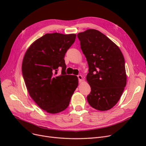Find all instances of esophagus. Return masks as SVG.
I'll return each instance as SVG.
<instances>
[{"label": "esophagus", "instance_id": "34e87169", "mask_svg": "<svg viewBox=\"0 0 146 146\" xmlns=\"http://www.w3.org/2000/svg\"><path fill=\"white\" fill-rule=\"evenodd\" d=\"M78 79H79V83H81L82 82V79H83V78H82V75H78Z\"/></svg>", "mask_w": 146, "mask_h": 146}]
</instances>
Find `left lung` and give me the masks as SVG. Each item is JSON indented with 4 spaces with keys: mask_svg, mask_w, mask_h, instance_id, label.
<instances>
[{
    "mask_svg": "<svg viewBox=\"0 0 146 146\" xmlns=\"http://www.w3.org/2000/svg\"><path fill=\"white\" fill-rule=\"evenodd\" d=\"M78 37L89 66L91 88L87 100L92 108L107 111L117 104L127 83L125 60L118 46L105 35L90 29Z\"/></svg>",
    "mask_w": 146,
    "mask_h": 146,
    "instance_id": "left-lung-1",
    "label": "left lung"
}]
</instances>
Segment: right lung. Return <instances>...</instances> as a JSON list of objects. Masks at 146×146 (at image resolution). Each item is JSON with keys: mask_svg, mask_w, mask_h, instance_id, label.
Segmentation results:
<instances>
[{"mask_svg": "<svg viewBox=\"0 0 146 146\" xmlns=\"http://www.w3.org/2000/svg\"><path fill=\"white\" fill-rule=\"evenodd\" d=\"M76 34H46L27 50L22 72L30 96L42 110L56 113L66 110L78 86L76 76L67 75L64 59ZM62 68L60 75L58 68Z\"/></svg>", "mask_w": 146, "mask_h": 146, "instance_id": "right-lung-1", "label": "right lung"}]
</instances>
